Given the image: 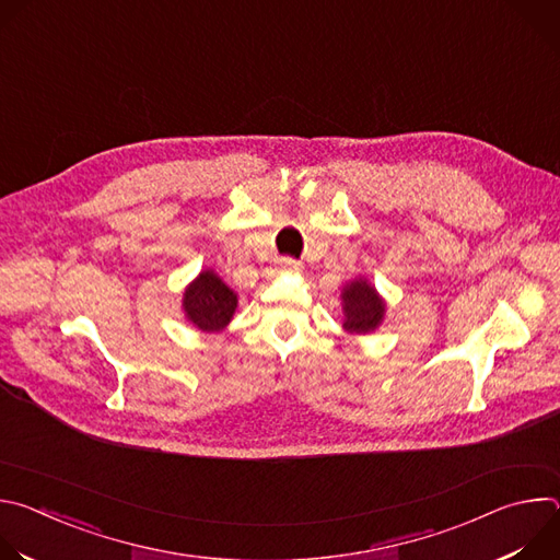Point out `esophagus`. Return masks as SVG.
<instances>
[{
  "label": "esophagus",
  "instance_id": "obj_1",
  "mask_svg": "<svg viewBox=\"0 0 560 560\" xmlns=\"http://www.w3.org/2000/svg\"><path fill=\"white\" fill-rule=\"evenodd\" d=\"M279 270H281V272H299V270H301V264L294 261V259H281V261H279Z\"/></svg>",
  "mask_w": 560,
  "mask_h": 560
}]
</instances>
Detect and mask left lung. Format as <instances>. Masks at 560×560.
Returning a JSON list of instances; mask_svg holds the SVG:
<instances>
[{"mask_svg": "<svg viewBox=\"0 0 560 560\" xmlns=\"http://www.w3.org/2000/svg\"><path fill=\"white\" fill-rule=\"evenodd\" d=\"M343 330L350 335H368L374 332L385 316V301L376 292V288L359 277L343 285Z\"/></svg>", "mask_w": 560, "mask_h": 560, "instance_id": "1", "label": "left lung"}]
</instances>
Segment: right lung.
I'll list each match as a JSON object with an SVG mask.
<instances>
[{
  "instance_id": "right-lung-1",
  "label": "right lung",
  "mask_w": 560,
  "mask_h": 560,
  "mask_svg": "<svg viewBox=\"0 0 560 560\" xmlns=\"http://www.w3.org/2000/svg\"><path fill=\"white\" fill-rule=\"evenodd\" d=\"M236 303V294L214 275V270H203L186 288L182 307L197 330L219 332L230 324Z\"/></svg>"
}]
</instances>
